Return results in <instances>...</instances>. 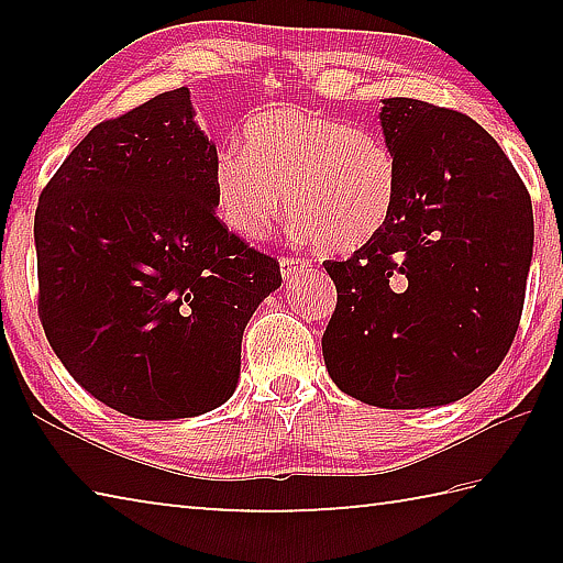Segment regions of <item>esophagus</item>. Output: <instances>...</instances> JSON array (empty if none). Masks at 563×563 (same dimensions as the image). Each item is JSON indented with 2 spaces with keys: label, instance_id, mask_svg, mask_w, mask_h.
<instances>
[{
  "label": "esophagus",
  "instance_id": "1",
  "mask_svg": "<svg viewBox=\"0 0 563 563\" xmlns=\"http://www.w3.org/2000/svg\"><path fill=\"white\" fill-rule=\"evenodd\" d=\"M310 271V263L305 258H298V255H285V258H280V273L283 278H298V275L308 273Z\"/></svg>",
  "mask_w": 563,
  "mask_h": 563
}]
</instances>
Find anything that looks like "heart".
<instances>
[{
	"mask_svg": "<svg viewBox=\"0 0 563 563\" xmlns=\"http://www.w3.org/2000/svg\"><path fill=\"white\" fill-rule=\"evenodd\" d=\"M243 148L218 151V218L243 238H261L288 213L325 253H352L383 231L402 194V168L379 133L352 121L275 107L243 126Z\"/></svg>",
	"mask_w": 563,
	"mask_h": 563,
	"instance_id": "1",
	"label": "heart"
}]
</instances>
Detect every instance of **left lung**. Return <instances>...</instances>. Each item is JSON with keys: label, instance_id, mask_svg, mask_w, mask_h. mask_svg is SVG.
Masks as SVG:
<instances>
[{"label": "left lung", "instance_id": "obj_1", "mask_svg": "<svg viewBox=\"0 0 563 563\" xmlns=\"http://www.w3.org/2000/svg\"><path fill=\"white\" fill-rule=\"evenodd\" d=\"M402 168L393 218L347 261L322 357L342 393L387 409L474 393L517 335L533 247L527 186L479 123L417 99H385Z\"/></svg>", "mask_w": 563, "mask_h": 563}]
</instances>
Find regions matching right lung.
<instances>
[{"instance_id":"1","label":"right lung","mask_w":563,"mask_h":563,"mask_svg":"<svg viewBox=\"0 0 563 563\" xmlns=\"http://www.w3.org/2000/svg\"><path fill=\"white\" fill-rule=\"evenodd\" d=\"M186 87L93 126L34 216L40 318L91 397L136 419L221 407L280 265L218 221L216 144Z\"/></svg>"}]
</instances>
